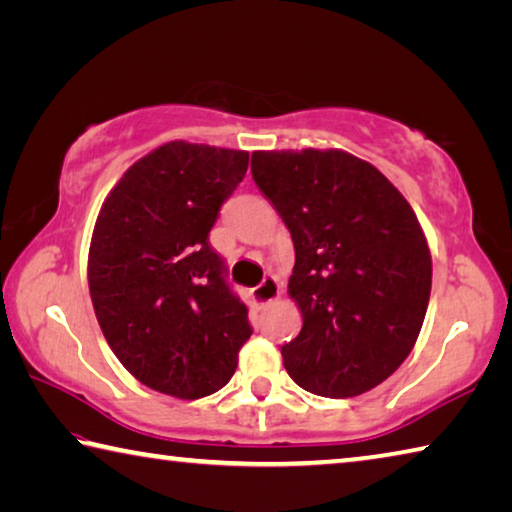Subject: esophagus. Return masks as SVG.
I'll return each mask as SVG.
<instances>
[{
    "mask_svg": "<svg viewBox=\"0 0 512 512\" xmlns=\"http://www.w3.org/2000/svg\"><path fill=\"white\" fill-rule=\"evenodd\" d=\"M280 293H282V282L277 280L275 275H268V277H264L259 287L253 289V298L257 305H266V302L275 300Z\"/></svg>",
    "mask_w": 512,
    "mask_h": 512,
    "instance_id": "34e87169",
    "label": "esophagus"
}]
</instances>
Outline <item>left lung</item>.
<instances>
[{"label": "left lung", "instance_id": "1", "mask_svg": "<svg viewBox=\"0 0 512 512\" xmlns=\"http://www.w3.org/2000/svg\"><path fill=\"white\" fill-rule=\"evenodd\" d=\"M253 180L296 248L289 296L302 329L282 345L300 388L343 400L409 357L431 293L418 216L384 173L345 151H255Z\"/></svg>", "mask_w": 512, "mask_h": 512}]
</instances>
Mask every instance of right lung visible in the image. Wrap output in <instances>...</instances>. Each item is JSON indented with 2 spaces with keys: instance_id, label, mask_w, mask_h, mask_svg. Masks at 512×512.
I'll return each mask as SVG.
<instances>
[{
  "instance_id": "1",
  "label": "right lung",
  "mask_w": 512,
  "mask_h": 512,
  "mask_svg": "<svg viewBox=\"0 0 512 512\" xmlns=\"http://www.w3.org/2000/svg\"><path fill=\"white\" fill-rule=\"evenodd\" d=\"M246 169V151L169 142L137 160L101 205L88 259L94 314L117 359L153 391L216 393L253 334L210 246Z\"/></svg>"
}]
</instances>
